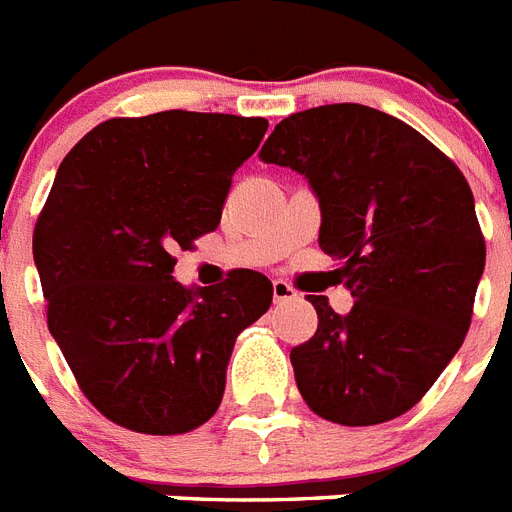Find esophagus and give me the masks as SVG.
<instances>
[{"label": "esophagus", "mask_w": 512, "mask_h": 512, "mask_svg": "<svg viewBox=\"0 0 512 512\" xmlns=\"http://www.w3.org/2000/svg\"><path fill=\"white\" fill-rule=\"evenodd\" d=\"M272 296H275L277 304H282V301H293L298 293H296V288H293V285H288L285 280H275L272 282Z\"/></svg>", "instance_id": "34e87169"}]
</instances>
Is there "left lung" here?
<instances>
[{
    "instance_id": "1",
    "label": "left lung",
    "mask_w": 512,
    "mask_h": 512,
    "mask_svg": "<svg viewBox=\"0 0 512 512\" xmlns=\"http://www.w3.org/2000/svg\"><path fill=\"white\" fill-rule=\"evenodd\" d=\"M264 163L309 179L320 248L341 267L349 314L309 296L317 333L290 351L309 410L378 425L412 410L463 346L486 245L463 171L399 118L357 102L275 126Z\"/></svg>"
}]
</instances>
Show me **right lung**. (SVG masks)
<instances>
[{"label":"right lung","instance_id":"right-lung-1","mask_svg":"<svg viewBox=\"0 0 512 512\" xmlns=\"http://www.w3.org/2000/svg\"><path fill=\"white\" fill-rule=\"evenodd\" d=\"M267 126L190 110L110 118L60 163L34 230L47 325L116 425L174 436L219 410L235 338L269 309L272 282L235 269L216 288H185L174 251L219 227L232 174Z\"/></svg>","mask_w":512,"mask_h":512}]
</instances>
